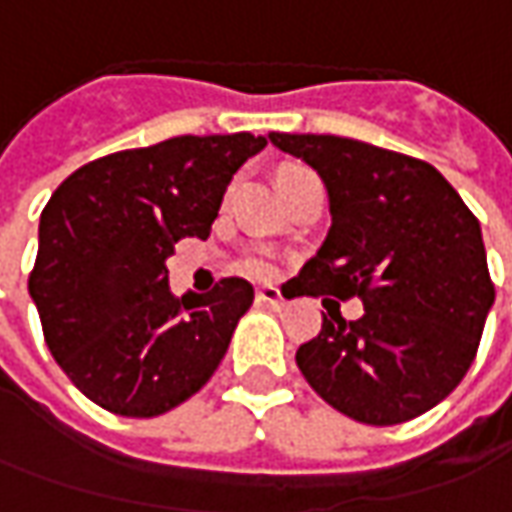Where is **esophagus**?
I'll return each instance as SVG.
<instances>
[{
  "label": "esophagus",
  "mask_w": 512,
  "mask_h": 512,
  "mask_svg": "<svg viewBox=\"0 0 512 512\" xmlns=\"http://www.w3.org/2000/svg\"><path fill=\"white\" fill-rule=\"evenodd\" d=\"M257 300H260L263 306H272V309H283V306H286L283 294L274 289V286H263V289L257 291Z\"/></svg>",
  "instance_id": "1"
}]
</instances>
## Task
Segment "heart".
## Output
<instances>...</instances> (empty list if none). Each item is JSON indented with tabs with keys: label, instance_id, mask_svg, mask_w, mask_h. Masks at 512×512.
Masks as SVG:
<instances>
[{
	"label": "heart",
	"instance_id": "1",
	"mask_svg": "<svg viewBox=\"0 0 512 512\" xmlns=\"http://www.w3.org/2000/svg\"><path fill=\"white\" fill-rule=\"evenodd\" d=\"M246 269H249L252 274L272 272V266H269V260H266V257H255V260H249V263H246Z\"/></svg>",
	"mask_w": 512,
	"mask_h": 512
}]
</instances>
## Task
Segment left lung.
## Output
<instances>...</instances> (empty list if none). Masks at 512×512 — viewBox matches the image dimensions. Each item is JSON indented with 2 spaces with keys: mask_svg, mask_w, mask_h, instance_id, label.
Listing matches in <instances>:
<instances>
[{
  "mask_svg": "<svg viewBox=\"0 0 512 512\" xmlns=\"http://www.w3.org/2000/svg\"><path fill=\"white\" fill-rule=\"evenodd\" d=\"M326 184L331 229L297 274L300 294L360 296L343 321L323 297L320 334L297 365L331 408L365 425L431 411L462 382L496 289L482 229L431 164L340 135L269 133ZM335 309H330V303Z\"/></svg>",
  "mask_w": 512,
  "mask_h": 512,
  "instance_id": "8db88e82",
  "label": "left lung"
}]
</instances>
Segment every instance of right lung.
<instances>
[{"label": "right lung", "instance_id": "add662e5", "mask_svg": "<svg viewBox=\"0 0 512 512\" xmlns=\"http://www.w3.org/2000/svg\"><path fill=\"white\" fill-rule=\"evenodd\" d=\"M263 147L252 133L178 135L90 161L50 195L27 289L84 397L158 416L215 374L255 289L226 277L175 297L167 257L181 238H209L232 175Z\"/></svg>", "mask_w": 512, "mask_h": 512}]
</instances>
